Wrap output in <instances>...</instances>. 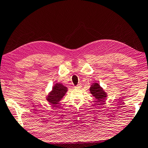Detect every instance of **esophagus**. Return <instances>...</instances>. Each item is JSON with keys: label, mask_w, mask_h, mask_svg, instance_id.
I'll list each match as a JSON object with an SVG mask.
<instances>
[{"label": "esophagus", "mask_w": 148, "mask_h": 148, "mask_svg": "<svg viewBox=\"0 0 148 148\" xmlns=\"http://www.w3.org/2000/svg\"><path fill=\"white\" fill-rule=\"evenodd\" d=\"M81 87V84H78V85H77V86H75V88H80Z\"/></svg>", "instance_id": "obj_1"}]
</instances>
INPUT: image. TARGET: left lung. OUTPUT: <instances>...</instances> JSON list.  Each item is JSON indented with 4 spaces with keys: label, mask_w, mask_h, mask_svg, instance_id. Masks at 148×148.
Instances as JSON below:
<instances>
[{
    "label": "left lung",
    "mask_w": 148,
    "mask_h": 148,
    "mask_svg": "<svg viewBox=\"0 0 148 148\" xmlns=\"http://www.w3.org/2000/svg\"><path fill=\"white\" fill-rule=\"evenodd\" d=\"M90 93L98 100L99 103L104 102L106 98V93L104 91L103 88L99 84L95 83H93L90 87Z\"/></svg>",
    "instance_id": "left-lung-1"
}]
</instances>
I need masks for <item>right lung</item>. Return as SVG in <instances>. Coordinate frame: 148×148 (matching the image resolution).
I'll return each instance as SVG.
<instances>
[{
	"label": "right lung",
	"mask_w": 148,
	"mask_h": 148,
	"mask_svg": "<svg viewBox=\"0 0 148 148\" xmlns=\"http://www.w3.org/2000/svg\"><path fill=\"white\" fill-rule=\"evenodd\" d=\"M67 91V88L66 87H65L62 84L56 83L47 97V101L49 102L50 104H57L61 101Z\"/></svg>",
	"instance_id": "obj_1"
}]
</instances>
